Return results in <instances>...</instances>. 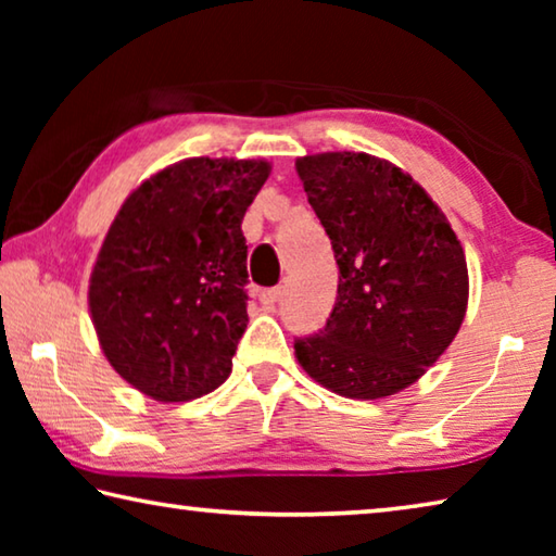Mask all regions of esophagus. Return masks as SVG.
<instances>
[{
	"label": "esophagus",
	"instance_id": "esophagus-1",
	"mask_svg": "<svg viewBox=\"0 0 556 556\" xmlns=\"http://www.w3.org/2000/svg\"><path fill=\"white\" fill-rule=\"evenodd\" d=\"M281 296H285V287H271V289H265V291H262V294H260V301H262V304H265L267 308H271V306L277 304V301H279Z\"/></svg>",
	"mask_w": 556,
	"mask_h": 556
}]
</instances>
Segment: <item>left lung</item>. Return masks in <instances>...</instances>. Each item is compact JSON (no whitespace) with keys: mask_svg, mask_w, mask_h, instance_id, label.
<instances>
[{"mask_svg":"<svg viewBox=\"0 0 556 556\" xmlns=\"http://www.w3.org/2000/svg\"><path fill=\"white\" fill-rule=\"evenodd\" d=\"M296 172L341 271L326 326L294 338L301 368L343 397H388L456 338L464 248L425 188L384 159L328 152L299 159Z\"/></svg>","mask_w":556,"mask_h":556,"instance_id":"1","label":"left lung"}]
</instances>
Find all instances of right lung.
<instances>
[{
  "mask_svg": "<svg viewBox=\"0 0 556 556\" xmlns=\"http://www.w3.org/2000/svg\"><path fill=\"white\" fill-rule=\"evenodd\" d=\"M267 162L184 159L122 203L90 277L102 353L159 402H188L228 380L248 328L242 218Z\"/></svg>",
  "mask_w": 556,
  "mask_h": 556,
  "instance_id": "obj_1",
  "label": "right lung"
}]
</instances>
